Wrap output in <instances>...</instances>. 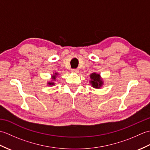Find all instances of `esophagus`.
<instances>
[{"instance_id":"34e87169","label":"esophagus","mask_w":150,"mask_h":150,"mask_svg":"<svg viewBox=\"0 0 150 150\" xmlns=\"http://www.w3.org/2000/svg\"><path fill=\"white\" fill-rule=\"evenodd\" d=\"M71 71H72L73 73H78L79 72L78 69H71Z\"/></svg>"}]
</instances>
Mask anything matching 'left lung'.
<instances>
[{
	"instance_id": "left-lung-1",
	"label": "left lung",
	"mask_w": 150,
	"mask_h": 150,
	"mask_svg": "<svg viewBox=\"0 0 150 150\" xmlns=\"http://www.w3.org/2000/svg\"><path fill=\"white\" fill-rule=\"evenodd\" d=\"M91 83L93 87L96 88H99L102 85H103V81L100 79V75L97 74V73H93L91 74Z\"/></svg>"
}]
</instances>
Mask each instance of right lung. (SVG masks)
<instances>
[{
    "mask_svg": "<svg viewBox=\"0 0 150 150\" xmlns=\"http://www.w3.org/2000/svg\"><path fill=\"white\" fill-rule=\"evenodd\" d=\"M57 75V73H55V75ZM55 75L53 76V79H55ZM48 84H49L50 85H51V84H52V85H53V84H54V83H53V82H49Z\"/></svg>",
    "mask_w": 150,
    "mask_h": 150,
    "instance_id": "1",
    "label": "right lung"
}]
</instances>
